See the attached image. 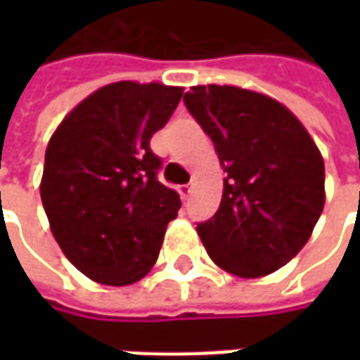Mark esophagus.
Wrapping results in <instances>:
<instances>
[{
  "instance_id": "obj_1",
  "label": "esophagus",
  "mask_w": 360,
  "mask_h": 360,
  "mask_svg": "<svg viewBox=\"0 0 360 360\" xmlns=\"http://www.w3.org/2000/svg\"><path fill=\"white\" fill-rule=\"evenodd\" d=\"M177 193L181 195V198L187 200L188 196H191V193H193V187H191V185H181V187H177Z\"/></svg>"
}]
</instances>
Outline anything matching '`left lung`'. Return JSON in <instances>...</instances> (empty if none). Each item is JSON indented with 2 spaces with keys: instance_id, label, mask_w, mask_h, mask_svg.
Segmentation results:
<instances>
[{
  "instance_id": "left-lung-1",
  "label": "left lung",
  "mask_w": 360,
  "mask_h": 360,
  "mask_svg": "<svg viewBox=\"0 0 360 360\" xmlns=\"http://www.w3.org/2000/svg\"><path fill=\"white\" fill-rule=\"evenodd\" d=\"M183 102L227 173L218 212L196 226L208 255L239 278L279 270L307 245L324 210L320 150L270 96L206 84Z\"/></svg>"
}]
</instances>
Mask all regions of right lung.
<instances>
[{
	"instance_id": "obj_1",
	"label": "right lung",
	"mask_w": 360,
	"mask_h": 360,
	"mask_svg": "<svg viewBox=\"0 0 360 360\" xmlns=\"http://www.w3.org/2000/svg\"><path fill=\"white\" fill-rule=\"evenodd\" d=\"M183 89L121 81L82 100L51 134L40 196L69 262L103 285H131L156 264L179 195L158 181L152 134Z\"/></svg>"
}]
</instances>
